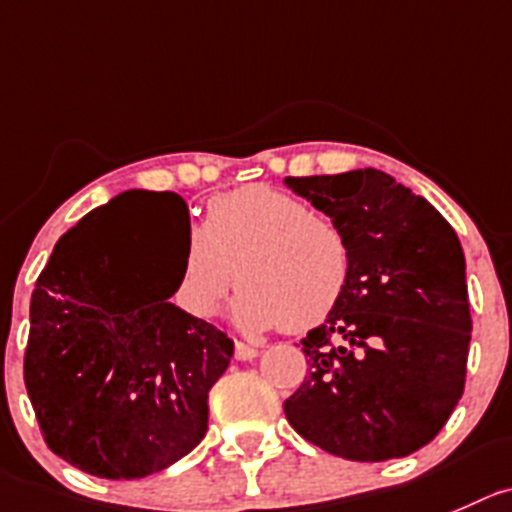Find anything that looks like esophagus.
<instances>
[{"mask_svg": "<svg viewBox=\"0 0 512 512\" xmlns=\"http://www.w3.org/2000/svg\"><path fill=\"white\" fill-rule=\"evenodd\" d=\"M236 359L238 362H251V359H256L261 354L259 347H253V344L248 342H236Z\"/></svg>", "mask_w": 512, "mask_h": 512, "instance_id": "34e87169", "label": "esophagus"}]
</instances>
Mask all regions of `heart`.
<instances>
[{"instance_id": "b5f03b06", "label": "heart", "mask_w": 512, "mask_h": 512, "mask_svg": "<svg viewBox=\"0 0 512 512\" xmlns=\"http://www.w3.org/2000/svg\"><path fill=\"white\" fill-rule=\"evenodd\" d=\"M236 279L233 316L248 329L284 324L304 332L342 301L352 251L337 221L271 186L221 193L191 231L180 256L173 299L193 319H211Z\"/></svg>"}]
</instances>
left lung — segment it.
Returning a JSON list of instances; mask_svg holds the SVG:
<instances>
[{
	"mask_svg": "<svg viewBox=\"0 0 512 512\" xmlns=\"http://www.w3.org/2000/svg\"><path fill=\"white\" fill-rule=\"evenodd\" d=\"M339 223L352 276L301 339L309 377L284 402L304 440L344 460L405 457L435 440L465 389L470 301L450 223L379 170L286 178Z\"/></svg>",
	"mask_w": 512,
	"mask_h": 512,
	"instance_id": "left-lung-1",
	"label": "left lung"
}]
</instances>
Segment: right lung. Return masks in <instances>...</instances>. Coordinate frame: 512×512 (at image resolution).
Segmentation results:
<instances>
[{
  "label": "right lung",
  "mask_w": 512,
  "mask_h": 512,
  "mask_svg": "<svg viewBox=\"0 0 512 512\" xmlns=\"http://www.w3.org/2000/svg\"><path fill=\"white\" fill-rule=\"evenodd\" d=\"M191 233L178 193L128 191L57 241L29 301L24 387L47 447L105 480L173 465L208 430V389L233 342L170 304L180 266H158L145 228Z\"/></svg>",
  "instance_id": "right-lung-1"
}]
</instances>
